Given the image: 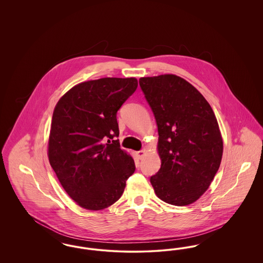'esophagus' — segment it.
Masks as SVG:
<instances>
[{
	"mask_svg": "<svg viewBox=\"0 0 263 263\" xmlns=\"http://www.w3.org/2000/svg\"><path fill=\"white\" fill-rule=\"evenodd\" d=\"M145 154H146V151L145 150L138 151V152H136V156H137L140 160L143 159V157L145 156Z\"/></svg>",
	"mask_w": 263,
	"mask_h": 263,
	"instance_id": "obj_1",
	"label": "esophagus"
}]
</instances>
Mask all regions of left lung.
I'll list each match as a JSON object with an SVG mask.
<instances>
[{
  "label": "left lung",
  "instance_id": "1",
  "mask_svg": "<svg viewBox=\"0 0 263 263\" xmlns=\"http://www.w3.org/2000/svg\"><path fill=\"white\" fill-rule=\"evenodd\" d=\"M158 125L162 164L150 181L156 195L185 206L209 188L223 156V139L212 107L200 92L175 75L139 80Z\"/></svg>",
  "mask_w": 263,
  "mask_h": 263
}]
</instances>
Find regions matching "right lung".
Wrapping results in <instances>:
<instances>
[{
    "label": "right lung",
    "mask_w": 263,
    "mask_h": 263,
    "mask_svg": "<svg viewBox=\"0 0 263 263\" xmlns=\"http://www.w3.org/2000/svg\"><path fill=\"white\" fill-rule=\"evenodd\" d=\"M137 87L135 78L84 82L68 90L54 108L49 163L68 195L85 209L112 205L135 172L134 160L116 140V114Z\"/></svg>",
    "instance_id": "1"
}]
</instances>
